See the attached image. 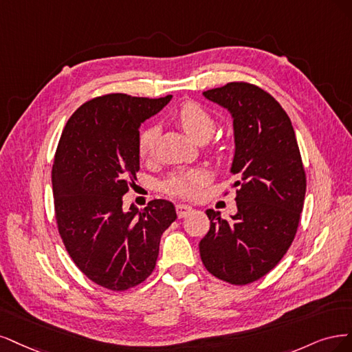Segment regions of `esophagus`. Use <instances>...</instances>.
Listing matches in <instances>:
<instances>
[{"mask_svg": "<svg viewBox=\"0 0 352 352\" xmlns=\"http://www.w3.org/2000/svg\"><path fill=\"white\" fill-rule=\"evenodd\" d=\"M175 209H177V214H178V218H187L190 213H192L195 210H192L190 206H187V205H177L175 206Z\"/></svg>", "mask_w": 352, "mask_h": 352, "instance_id": "1", "label": "esophagus"}]
</instances>
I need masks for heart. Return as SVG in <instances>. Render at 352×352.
<instances>
[{
	"instance_id": "obj_1",
	"label": "heart",
	"mask_w": 352,
	"mask_h": 352,
	"mask_svg": "<svg viewBox=\"0 0 352 352\" xmlns=\"http://www.w3.org/2000/svg\"><path fill=\"white\" fill-rule=\"evenodd\" d=\"M178 126L183 129L192 140L206 142L217 130L210 112L195 100H186L181 104L173 114ZM157 138V129L149 126L140 131L138 140L139 156L143 161L152 160L155 153V143ZM218 151H222V143H218ZM208 181V173L203 168H191L177 171L165 181V191L168 195L181 199H196L200 195V190Z\"/></svg>"
}]
</instances>
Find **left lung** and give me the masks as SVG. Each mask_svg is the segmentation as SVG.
Instances as JSON below:
<instances>
[{"label": "left lung", "instance_id": "1", "mask_svg": "<svg viewBox=\"0 0 352 352\" xmlns=\"http://www.w3.org/2000/svg\"><path fill=\"white\" fill-rule=\"evenodd\" d=\"M234 118L236 214L206 210L209 232L199 244L209 274L247 285L274 269L296 238L305 196V171L291 120L256 85L231 82L203 92Z\"/></svg>", "mask_w": 352, "mask_h": 352}]
</instances>
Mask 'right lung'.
Returning <instances> with one entry per match:
<instances>
[{
	"label": "right lung",
	"instance_id": "1",
	"mask_svg": "<svg viewBox=\"0 0 352 352\" xmlns=\"http://www.w3.org/2000/svg\"><path fill=\"white\" fill-rule=\"evenodd\" d=\"M160 99L108 94L74 111L52 165L55 222L74 265L96 285L126 291L156 265L162 232L177 219L171 201L155 199L122 209L139 171V127L157 114Z\"/></svg>",
	"mask_w": 352,
	"mask_h": 352
}]
</instances>
